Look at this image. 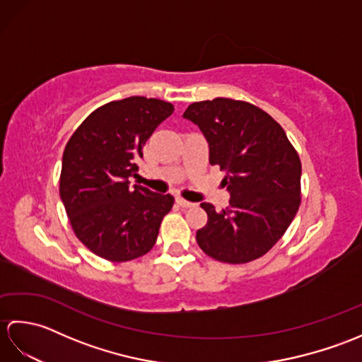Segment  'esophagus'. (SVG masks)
I'll return each instance as SVG.
<instances>
[{"mask_svg":"<svg viewBox=\"0 0 362 362\" xmlns=\"http://www.w3.org/2000/svg\"><path fill=\"white\" fill-rule=\"evenodd\" d=\"M175 202H177V205H180L182 209H189V206H194L193 202H188V201H185V199H182V197H177Z\"/></svg>","mask_w":362,"mask_h":362,"instance_id":"esophagus-1","label":"esophagus"}]
</instances>
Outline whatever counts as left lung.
Instances as JSON below:
<instances>
[{
    "mask_svg": "<svg viewBox=\"0 0 362 362\" xmlns=\"http://www.w3.org/2000/svg\"><path fill=\"white\" fill-rule=\"evenodd\" d=\"M209 141L210 163L226 171V210L209 202L196 241L206 255L228 264L263 257L286 232L300 206L302 163L283 127L259 107L230 98L188 105Z\"/></svg>",
    "mask_w": 362,
    "mask_h": 362,
    "instance_id": "obj_1",
    "label": "left lung"
}]
</instances>
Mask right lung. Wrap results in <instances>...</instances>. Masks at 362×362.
I'll return each instance as SVG.
<instances>
[{
    "label": "right lung",
    "mask_w": 362,
    "mask_h": 362,
    "mask_svg": "<svg viewBox=\"0 0 362 362\" xmlns=\"http://www.w3.org/2000/svg\"><path fill=\"white\" fill-rule=\"evenodd\" d=\"M174 112L161 99L130 96L91 112L68 140L60 173V199L79 241L98 257L122 263L148 253L173 209L136 177L143 146Z\"/></svg>",
    "instance_id": "right-lung-1"
}]
</instances>
